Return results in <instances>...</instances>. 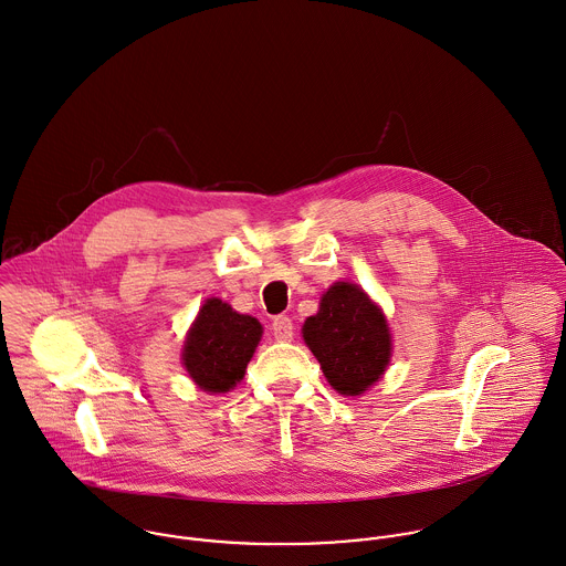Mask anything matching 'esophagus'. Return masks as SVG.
<instances>
[{"label":"esophagus","instance_id":"esophagus-1","mask_svg":"<svg viewBox=\"0 0 566 566\" xmlns=\"http://www.w3.org/2000/svg\"><path fill=\"white\" fill-rule=\"evenodd\" d=\"M271 331H273V337H275V339L291 340L293 339V331H295V326H293L291 317H286V315H277V317L273 319V324H271Z\"/></svg>","mask_w":566,"mask_h":566}]
</instances>
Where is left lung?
Instances as JSON below:
<instances>
[{"instance_id": "1", "label": "left lung", "mask_w": 566, "mask_h": 566, "mask_svg": "<svg viewBox=\"0 0 566 566\" xmlns=\"http://www.w3.org/2000/svg\"><path fill=\"white\" fill-rule=\"evenodd\" d=\"M304 340L343 396H360L387 369L391 337L380 308L349 282H337L308 317Z\"/></svg>"}]
</instances>
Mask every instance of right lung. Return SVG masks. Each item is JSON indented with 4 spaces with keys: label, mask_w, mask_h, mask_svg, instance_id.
I'll use <instances>...</instances> for the list:
<instances>
[{
    "label": "right lung",
    "mask_w": 566,
    "mask_h": 566,
    "mask_svg": "<svg viewBox=\"0 0 566 566\" xmlns=\"http://www.w3.org/2000/svg\"><path fill=\"white\" fill-rule=\"evenodd\" d=\"M262 326L238 315L223 300H208L184 343V365L190 378L212 394H226L244 376Z\"/></svg>",
    "instance_id": "add662e5"
}]
</instances>
